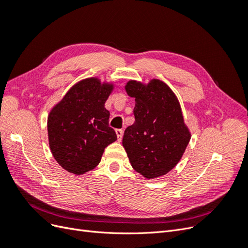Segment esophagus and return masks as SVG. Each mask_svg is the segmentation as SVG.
<instances>
[{
    "label": "esophagus",
    "mask_w": 248,
    "mask_h": 248,
    "mask_svg": "<svg viewBox=\"0 0 248 248\" xmlns=\"http://www.w3.org/2000/svg\"><path fill=\"white\" fill-rule=\"evenodd\" d=\"M116 133L118 137V140H121L123 137V129H116Z\"/></svg>",
    "instance_id": "obj_1"
}]
</instances>
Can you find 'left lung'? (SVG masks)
Listing matches in <instances>:
<instances>
[{"mask_svg": "<svg viewBox=\"0 0 248 248\" xmlns=\"http://www.w3.org/2000/svg\"><path fill=\"white\" fill-rule=\"evenodd\" d=\"M125 89L136 98V121L125 129L122 140L131 166L147 179L167 174L181 159L190 140L177 97L159 79L147 86L129 80Z\"/></svg>", "mask_w": 248, "mask_h": 248, "instance_id": "8db88e82", "label": "left lung"}]
</instances>
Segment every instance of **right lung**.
<instances>
[{"label": "right lung", "instance_id": "add662e5", "mask_svg": "<svg viewBox=\"0 0 248 248\" xmlns=\"http://www.w3.org/2000/svg\"><path fill=\"white\" fill-rule=\"evenodd\" d=\"M112 85L91 78L74 85L47 118L51 153L64 170L81 175L93 170L109 144L117 140L104 108Z\"/></svg>", "mask_w": 248, "mask_h": 248}]
</instances>
